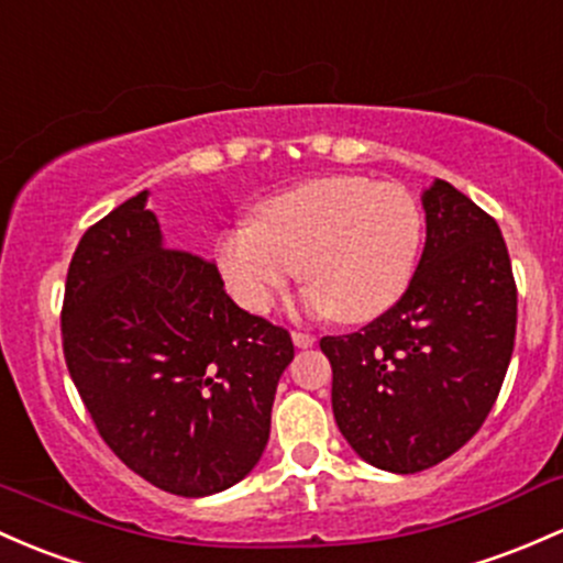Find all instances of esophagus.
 Masks as SVG:
<instances>
[{"instance_id":"esophagus-1","label":"esophagus","mask_w":563,"mask_h":563,"mask_svg":"<svg viewBox=\"0 0 563 563\" xmlns=\"http://www.w3.org/2000/svg\"><path fill=\"white\" fill-rule=\"evenodd\" d=\"M292 343L298 349H311L313 343H317V338L308 335V332H292Z\"/></svg>"}]
</instances>
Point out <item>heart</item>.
Here are the masks:
<instances>
[{"label":"heart","instance_id":"b5f03b06","mask_svg":"<svg viewBox=\"0 0 563 563\" xmlns=\"http://www.w3.org/2000/svg\"><path fill=\"white\" fill-rule=\"evenodd\" d=\"M424 217L400 185L335 174L263 198L255 222L217 239V271L235 303L265 313L300 274L306 306L362 324L389 311L413 279Z\"/></svg>","mask_w":563,"mask_h":563}]
</instances>
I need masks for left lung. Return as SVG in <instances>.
Segmentation results:
<instances>
[{
    "instance_id": "1",
    "label": "left lung",
    "mask_w": 563,
    "mask_h": 563,
    "mask_svg": "<svg viewBox=\"0 0 563 563\" xmlns=\"http://www.w3.org/2000/svg\"><path fill=\"white\" fill-rule=\"evenodd\" d=\"M427 241L402 298L367 328L319 341L349 445L389 473H421L467 443L497 402L518 292L494 217L434 179Z\"/></svg>"
}]
</instances>
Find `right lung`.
Returning a JSON list of instances; mask_svg holds the SVG:
<instances>
[{"label": "right lung", "instance_id": "right-lung-1", "mask_svg": "<svg viewBox=\"0 0 563 563\" xmlns=\"http://www.w3.org/2000/svg\"><path fill=\"white\" fill-rule=\"evenodd\" d=\"M147 190L90 225L69 263L64 356L114 456L177 497L252 473L292 338L228 298L211 260L166 250Z\"/></svg>", "mask_w": 563, "mask_h": 563}]
</instances>
